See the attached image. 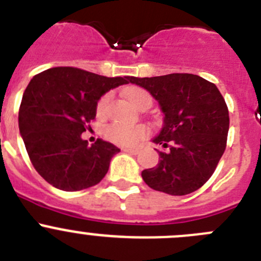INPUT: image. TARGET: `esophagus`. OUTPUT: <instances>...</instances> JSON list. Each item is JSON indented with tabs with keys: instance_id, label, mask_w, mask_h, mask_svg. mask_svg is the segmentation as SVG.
<instances>
[{
	"instance_id": "esophagus-1",
	"label": "esophagus",
	"mask_w": 261,
	"mask_h": 261,
	"mask_svg": "<svg viewBox=\"0 0 261 261\" xmlns=\"http://www.w3.org/2000/svg\"><path fill=\"white\" fill-rule=\"evenodd\" d=\"M126 153H130V154H138L139 153V149H135V148H125Z\"/></svg>"
}]
</instances>
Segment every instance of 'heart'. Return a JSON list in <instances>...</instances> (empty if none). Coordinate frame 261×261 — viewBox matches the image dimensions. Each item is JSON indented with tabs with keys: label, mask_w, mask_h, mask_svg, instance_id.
Wrapping results in <instances>:
<instances>
[{
	"label": "heart",
	"mask_w": 261,
	"mask_h": 261,
	"mask_svg": "<svg viewBox=\"0 0 261 261\" xmlns=\"http://www.w3.org/2000/svg\"><path fill=\"white\" fill-rule=\"evenodd\" d=\"M128 101L135 108H140L145 104H152V97L147 90L142 87L133 86L125 90ZM109 101V95L106 94L99 99L96 104L97 116H103L106 113L107 106ZM104 136L112 143L118 145H134L138 140L145 138L148 135V127L144 125H125V123L114 122L106 126L103 131Z\"/></svg>",
	"instance_id": "b5f03b06"
}]
</instances>
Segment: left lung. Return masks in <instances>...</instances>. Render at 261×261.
<instances>
[{
	"label": "left lung",
	"mask_w": 261,
	"mask_h": 261,
	"mask_svg": "<svg viewBox=\"0 0 261 261\" xmlns=\"http://www.w3.org/2000/svg\"><path fill=\"white\" fill-rule=\"evenodd\" d=\"M150 92L164 112V126L153 139L169 148L155 167L142 172L152 189L184 196L201 188L215 171L226 147L229 112L218 87L189 73L130 77Z\"/></svg>",
	"instance_id": "8db88e82"
}]
</instances>
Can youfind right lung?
I'll list each match as a JSON object with an SVG mask.
<instances>
[{"label": "right lung", "instance_id": "obj_1", "mask_svg": "<svg viewBox=\"0 0 261 261\" xmlns=\"http://www.w3.org/2000/svg\"><path fill=\"white\" fill-rule=\"evenodd\" d=\"M130 77H106L73 67L36 74L19 109V130L36 171L65 192L90 188L108 172L118 148L97 139L89 145L81 134L91 128L97 100Z\"/></svg>", "mask_w": 261, "mask_h": 261}]
</instances>
